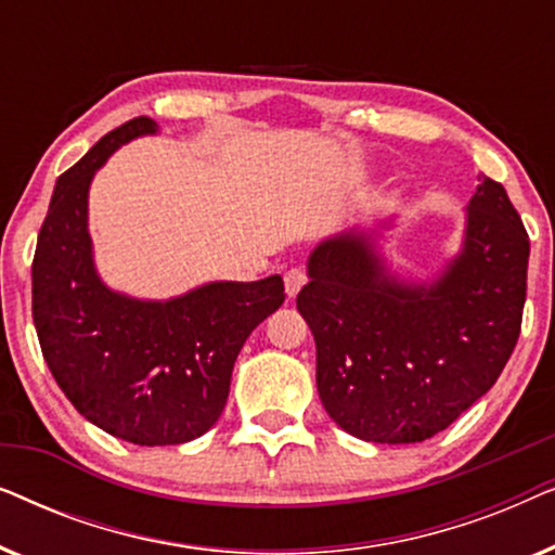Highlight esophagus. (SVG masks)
Masks as SVG:
<instances>
[{
	"label": "esophagus",
	"mask_w": 555,
	"mask_h": 555,
	"mask_svg": "<svg viewBox=\"0 0 555 555\" xmlns=\"http://www.w3.org/2000/svg\"><path fill=\"white\" fill-rule=\"evenodd\" d=\"M308 283V275H306V270H300V268H293V270H287L285 272V293L291 295V298H295V295L300 293V287Z\"/></svg>",
	"instance_id": "esophagus-1"
}]
</instances>
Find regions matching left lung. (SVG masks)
I'll list each match as a JSON object with an SVG mask.
<instances>
[{
  "label": "left lung",
  "mask_w": 555,
  "mask_h": 555,
  "mask_svg": "<svg viewBox=\"0 0 555 555\" xmlns=\"http://www.w3.org/2000/svg\"><path fill=\"white\" fill-rule=\"evenodd\" d=\"M477 179L465 247L431 285L386 275L356 232L310 255L295 302L315 338L318 393L348 435L424 442L503 374L520 336L530 242L503 184Z\"/></svg>",
  "instance_id": "left-lung-1"
}]
</instances>
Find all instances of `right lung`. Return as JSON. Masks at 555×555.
I'll return each mask as SVG.
<instances>
[{"instance_id": "right-lung-1", "label": "right lung", "mask_w": 555, "mask_h": 555, "mask_svg": "<svg viewBox=\"0 0 555 555\" xmlns=\"http://www.w3.org/2000/svg\"><path fill=\"white\" fill-rule=\"evenodd\" d=\"M156 133L139 116L105 133L57 179L33 260V318L44 361L70 404L141 447L202 437L230 397L240 348L283 306V278L211 283L166 302L133 300L95 275L88 186L120 143Z\"/></svg>"}]
</instances>
